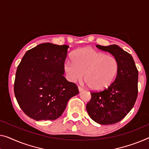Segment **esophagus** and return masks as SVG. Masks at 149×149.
<instances>
[{"label": "esophagus", "mask_w": 149, "mask_h": 149, "mask_svg": "<svg viewBox=\"0 0 149 149\" xmlns=\"http://www.w3.org/2000/svg\"><path fill=\"white\" fill-rule=\"evenodd\" d=\"M78 90L79 92H81V91L84 90V89H83V88H81V86H78Z\"/></svg>", "instance_id": "esophagus-1"}]
</instances>
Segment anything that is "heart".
Segmentation results:
<instances>
[{
    "label": "heart",
    "instance_id": "heart-1",
    "mask_svg": "<svg viewBox=\"0 0 149 149\" xmlns=\"http://www.w3.org/2000/svg\"><path fill=\"white\" fill-rule=\"evenodd\" d=\"M73 61L68 60L64 70L71 81L83 77L88 87L94 90L108 88L118 72L119 63L114 56L106 55L92 48H82L73 53Z\"/></svg>",
    "mask_w": 149,
    "mask_h": 149
}]
</instances>
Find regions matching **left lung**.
Here are the masks:
<instances>
[{
    "mask_svg": "<svg viewBox=\"0 0 149 149\" xmlns=\"http://www.w3.org/2000/svg\"><path fill=\"white\" fill-rule=\"evenodd\" d=\"M96 47L110 53L119 63L113 83L101 92H91L92 97L86 105L93 120L108 125L120 121L134 106L138 96L139 72L132 55L118 45H96Z\"/></svg>",
    "mask_w": 149,
    "mask_h": 149,
    "instance_id": "obj_1",
    "label": "left lung"
}]
</instances>
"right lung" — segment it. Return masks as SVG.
I'll use <instances>...</instances> for the list:
<instances>
[{"label":"right lung","mask_w":149,"mask_h":149,"mask_svg":"<svg viewBox=\"0 0 149 149\" xmlns=\"http://www.w3.org/2000/svg\"><path fill=\"white\" fill-rule=\"evenodd\" d=\"M68 45L39 44L27 51L18 66L14 92L20 108L35 120L61 116L68 102L78 94L76 84L63 76Z\"/></svg>","instance_id":"obj_1"}]
</instances>
